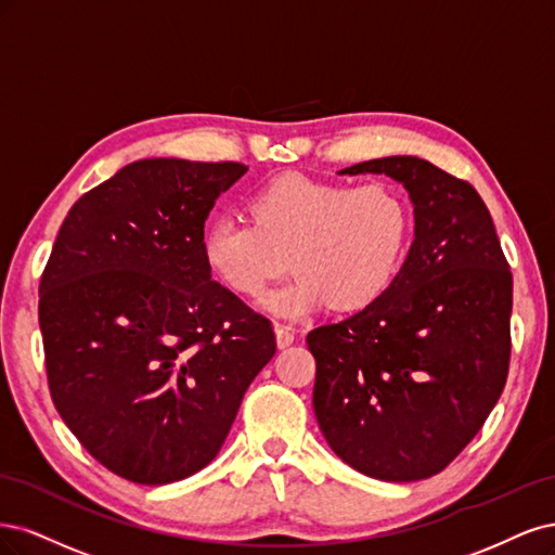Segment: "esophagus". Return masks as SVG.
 Returning <instances> with one entry per match:
<instances>
[{"mask_svg": "<svg viewBox=\"0 0 555 555\" xmlns=\"http://www.w3.org/2000/svg\"><path fill=\"white\" fill-rule=\"evenodd\" d=\"M276 346L279 348H288L295 341V330L288 325H276Z\"/></svg>", "mask_w": 555, "mask_h": 555, "instance_id": "esophagus-1", "label": "esophagus"}]
</instances>
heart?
<instances>
[{
	"mask_svg": "<svg viewBox=\"0 0 555 555\" xmlns=\"http://www.w3.org/2000/svg\"><path fill=\"white\" fill-rule=\"evenodd\" d=\"M251 221L221 214L203 230L211 276L240 297L258 299L291 254L295 276L264 297L281 318L320 309L360 311L395 283L413 240V207L389 182L350 186L283 175L248 201Z\"/></svg>",
	"mask_w": 555,
	"mask_h": 555,
	"instance_id": "obj_1",
	"label": "heart"
}]
</instances>
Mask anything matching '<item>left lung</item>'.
<instances>
[{
  "mask_svg": "<svg viewBox=\"0 0 555 555\" xmlns=\"http://www.w3.org/2000/svg\"><path fill=\"white\" fill-rule=\"evenodd\" d=\"M341 172L401 182L415 205V242L378 301L309 332L315 420L334 454L362 475L426 479L450 466L503 395L509 262L466 180L417 156Z\"/></svg>",
  "mask_w": 555,
  "mask_h": 555,
  "instance_id": "8db88e82",
  "label": "left lung"
}]
</instances>
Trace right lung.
<instances>
[{"instance_id":"add662e5","label":"right lung","mask_w":555,"mask_h":555,"mask_svg":"<svg viewBox=\"0 0 555 555\" xmlns=\"http://www.w3.org/2000/svg\"><path fill=\"white\" fill-rule=\"evenodd\" d=\"M248 170L145 158L70 207L39 285L52 403L85 450L135 485L219 454L276 352L272 323L203 260L205 221Z\"/></svg>"}]
</instances>
